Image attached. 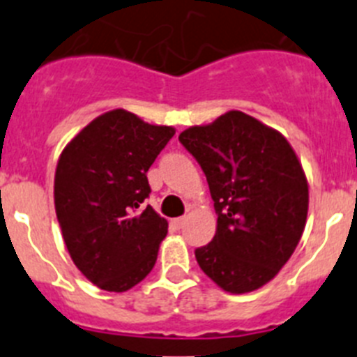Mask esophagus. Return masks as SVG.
<instances>
[{"label":"esophagus","mask_w":357,"mask_h":357,"mask_svg":"<svg viewBox=\"0 0 357 357\" xmlns=\"http://www.w3.org/2000/svg\"><path fill=\"white\" fill-rule=\"evenodd\" d=\"M172 223H173V227H175V229H182V227H184V223H185V218L184 216L175 218Z\"/></svg>","instance_id":"esophagus-1"}]
</instances>
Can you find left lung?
Instances as JSON below:
<instances>
[{"mask_svg": "<svg viewBox=\"0 0 357 357\" xmlns=\"http://www.w3.org/2000/svg\"><path fill=\"white\" fill-rule=\"evenodd\" d=\"M206 173L216 234L195 250L207 277L229 293L261 288L288 263L307 218L304 169L284 135L230 110L178 135Z\"/></svg>", "mask_w": 357, "mask_h": 357, "instance_id": "left-lung-1", "label": "left lung"}]
</instances>
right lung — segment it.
<instances>
[{"instance_id":"obj_1","label":"right lung","mask_w":357,"mask_h":357,"mask_svg":"<svg viewBox=\"0 0 357 357\" xmlns=\"http://www.w3.org/2000/svg\"><path fill=\"white\" fill-rule=\"evenodd\" d=\"M175 128L123 109L98 116L64 148L55 211L73 263L105 291H127L151 272L168 222L144 202L148 169Z\"/></svg>"}]
</instances>
